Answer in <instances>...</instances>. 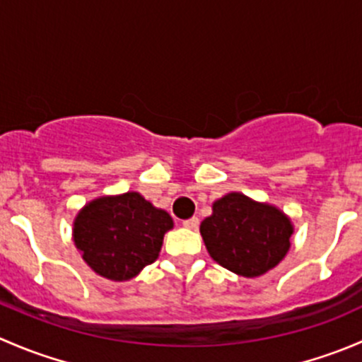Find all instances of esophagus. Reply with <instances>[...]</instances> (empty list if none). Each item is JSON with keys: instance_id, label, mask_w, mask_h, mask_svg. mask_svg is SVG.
<instances>
[{"instance_id": "1", "label": "esophagus", "mask_w": 362, "mask_h": 362, "mask_svg": "<svg viewBox=\"0 0 362 362\" xmlns=\"http://www.w3.org/2000/svg\"><path fill=\"white\" fill-rule=\"evenodd\" d=\"M198 226H199L198 217H191V218H187V221H184V228H187V229H198Z\"/></svg>"}]
</instances>
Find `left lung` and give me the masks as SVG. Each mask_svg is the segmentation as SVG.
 <instances>
[{
  "label": "left lung",
  "mask_w": 362,
  "mask_h": 362,
  "mask_svg": "<svg viewBox=\"0 0 362 362\" xmlns=\"http://www.w3.org/2000/svg\"><path fill=\"white\" fill-rule=\"evenodd\" d=\"M211 208L214 214L202 222L199 233L211 259L229 272L261 276L289 252L293 222L273 204L229 192Z\"/></svg>",
  "instance_id": "8db88e82"
}]
</instances>
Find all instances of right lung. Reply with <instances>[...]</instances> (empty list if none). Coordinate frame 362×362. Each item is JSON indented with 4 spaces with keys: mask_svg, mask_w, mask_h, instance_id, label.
Here are the masks:
<instances>
[{
    "mask_svg": "<svg viewBox=\"0 0 362 362\" xmlns=\"http://www.w3.org/2000/svg\"><path fill=\"white\" fill-rule=\"evenodd\" d=\"M171 228L168 211L138 192H126L87 203L73 222V242L98 275L124 282L158 259Z\"/></svg>",
    "mask_w": 362,
    "mask_h": 362,
    "instance_id": "1",
    "label": "right lung"
}]
</instances>
